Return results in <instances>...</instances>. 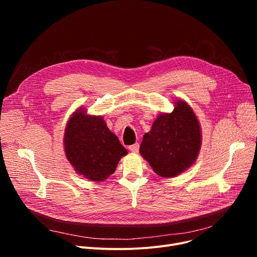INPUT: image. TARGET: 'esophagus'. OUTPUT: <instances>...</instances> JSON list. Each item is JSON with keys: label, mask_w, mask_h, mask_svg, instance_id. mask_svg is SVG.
Returning <instances> with one entry per match:
<instances>
[{"label": "esophagus", "mask_w": 257, "mask_h": 257, "mask_svg": "<svg viewBox=\"0 0 257 257\" xmlns=\"http://www.w3.org/2000/svg\"><path fill=\"white\" fill-rule=\"evenodd\" d=\"M129 150H130L131 152H133V153H138L139 150H140V144L137 143V144L129 146Z\"/></svg>", "instance_id": "34e87169"}]
</instances>
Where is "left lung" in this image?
Returning a JSON list of instances; mask_svg holds the SVG:
<instances>
[{"mask_svg": "<svg viewBox=\"0 0 257 257\" xmlns=\"http://www.w3.org/2000/svg\"><path fill=\"white\" fill-rule=\"evenodd\" d=\"M201 148L199 121L187 103L178 100L171 113L160 114L146 133L142 156L161 177H175L190 168Z\"/></svg>", "mask_w": 257, "mask_h": 257, "instance_id": "obj_1", "label": "left lung"}]
</instances>
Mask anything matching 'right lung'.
I'll list each match as a JSON object with an SVG mask.
<instances>
[{"label":"right lung","mask_w":257,"mask_h":257,"mask_svg":"<svg viewBox=\"0 0 257 257\" xmlns=\"http://www.w3.org/2000/svg\"><path fill=\"white\" fill-rule=\"evenodd\" d=\"M64 151L75 171L91 181H103L114 173L127 150L108 129L102 116L78 109L64 133Z\"/></svg>","instance_id":"obj_1"}]
</instances>
